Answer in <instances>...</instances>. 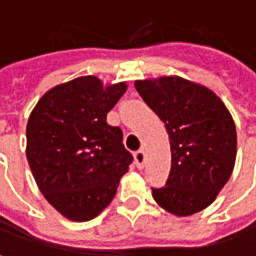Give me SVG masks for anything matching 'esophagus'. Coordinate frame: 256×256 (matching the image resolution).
<instances>
[{
	"mask_svg": "<svg viewBox=\"0 0 256 256\" xmlns=\"http://www.w3.org/2000/svg\"><path fill=\"white\" fill-rule=\"evenodd\" d=\"M134 162H136V166L139 169L144 168V164H145V151L144 150H138L134 152Z\"/></svg>",
	"mask_w": 256,
	"mask_h": 256,
	"instance_id": "obj_1",
	"label": "esophagus"
}]
</instances>
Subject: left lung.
Masks as SVG:
<instances>
[{
	"mask_svg": "<svg viewBox=\"0 0 256 256\" xmlns=\"http://www.w3.org/2000/svg\"><path fill=\"white\" fill-rule=\"evenodd\" d=\"M134 87L170 140V174L164 186H152L154 200L178 216L203 210L234 168L237 136L228 110L209 88L179 77L136 81Z\"/></svg>",
	"mask_w": 256,
	"mask_h": 256,
	"instance_id": "1",
	"label": "left lung"
}]
</instances>
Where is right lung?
<instances>
[{
    "label": "right lung",
    "instance_id": "1",
    "mask_svg": "<svg viewBox=\"0 0 256 256\" xmlns=\"http://www.w3.org/2000/svg\"><path fill=\"white\" fill-rule=\"evenodd\" d=\"M126 92L120 82L80 77L48 90L26 126V157L47 202L72 221L98 216L133 162L123 132L106 114Z\"/></svg>",
    "mask_w": 256,
    "mask_h": 256
}]
</instances>
